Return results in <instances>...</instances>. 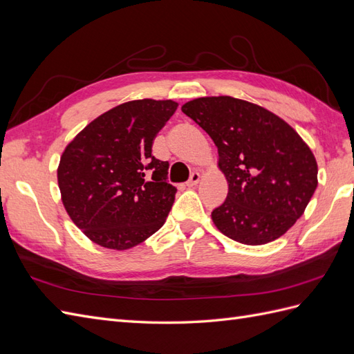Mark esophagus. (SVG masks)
Segmentation results:
<instances>
[{"label": "esophagus", "instance_id": "1", "mask_svg": "<svg viewBox=\"0 0 354 354\" xmlns=\"http://www.w3.org/2000/svg\"><path fill=\"white\" fill-rule=\"evenodd\" d=\"M198 180H201V174H198V171H193L192 176H189V179H188L187 187H194Z\"/></svg>", "mask_w": 354, "mask_h": 354}]
</instances>
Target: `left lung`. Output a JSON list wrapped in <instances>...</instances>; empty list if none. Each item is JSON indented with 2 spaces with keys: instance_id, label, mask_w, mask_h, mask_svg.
I'll return each instance as SVG.
<instances>
[{
  "instance_id": "obj_1",
  "label": "left lung",
  "mask_w": 354,
  "mask_h": 354,
  "mask_svg": "<svg viewBox=\"0 0 354 354\" xmlns=\"http://www.w3.org/2000/svg\"><path fill=\"white\" fill-rule=\"evenodd\" d=\"M183 112L209 134L229 183L212 221L225 236L263 245L292 227L317 188V161L292 127L245 100L202 97Z\"/></svg>"
}]
</instances>
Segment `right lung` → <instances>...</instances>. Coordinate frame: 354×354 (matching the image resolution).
Wrapping results in <instances>:
<instances>
[{
  "instance_id": "add662e5",
  "label": "right lung",
  "mask_w": 354,
  "mask_h": 354,
  "mask_svg": "<svg viewBox=\"0 0 354 354\" xmlns=\"http://www.w3.org/2000/svg\"><path fill=\"white\" fill-rule=\"evenodd\" d=\"M171 100H134L88 124L68 143L58 185L70 218L104 248L127 250L165 224L175 202L169 162L152 156L157 133L175 113Z\"/></svg>"
}]
</instances>
